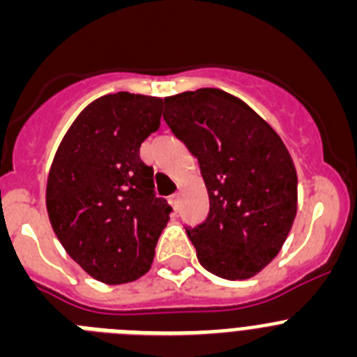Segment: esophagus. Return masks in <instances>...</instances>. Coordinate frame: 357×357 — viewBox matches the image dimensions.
Instances as JSON below:
<instances>
[{
  "label": "esophagus",
  "mask_w": 357,
  "mask_h": 357,
  "mask_svg": "<svg viewBox=\"0 0 357 357\" xmlns=\"http://www.w3.org/2000/svg\"><path fill=\"white\" fill-rule=\"evenodd\" d=\"M169 204L173 206V209H176V207H178V193H175L169 197Z\"/></svg>",
  "instance_id": "obj_1"
}]
</instances>
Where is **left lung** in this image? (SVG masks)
I'll list each match as a JSON object with an SVG mask.
<instances>
[{
    "instance_id": "1",
    "label": "left lung",
    "mask_w": 357,
    "mask_h": 357,
    "mask_svg": "<svg viewBox=\"0 0 357 357\" xmlns=\"http://www.w3.org/2000/svg\"><path fill=\"white\" fill-rule=\"evenodd\" d=\"M164 121L198 160L209 214L188 227L207 272L248 279L279 254L296 214V172L263 118L222 89L164 98Z\"/></svg>"
}]
</instances>
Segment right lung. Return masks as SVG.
I'll use <instances>...</instances> for the list:
<instances>
[{
  "instance_id": "1",
  "label": "right lung",
  "mask_w": 357,
  "mask_h": 357,
  "mask_svg": "<svg viewBox=\"0 0 357 357\" xmlns=\"http://www.w3.org/2000/svg\"><path fill=\"white\" fill-rule=\"evenodd\" d=\"M162 100L116 93L85 107L56 150L46 207L71 259L105 284L150 270L172 207L155 197L139 146L160 125Z\"/></svg>"
}]
</instances>
